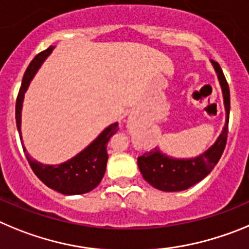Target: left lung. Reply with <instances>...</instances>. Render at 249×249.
<instances>
[{
	"label": "left lung",
	"mask_w": 249,
	"mask_h": 249,
	"mask_svg": "<svg viewBox=\"0 0 249 249\" xmlns=\"http://www.w3.org/2000/svg\"><path fill=\"white\" fill-rule=\"evenodd\" d=\"M225 100L226 125L217 141L207 151L194 159H172L166 156L158 147L145 152L138 158V165L142 178L155 189L166 192L183 191L195 183L200 182L213 170L223 154L227 142L228 118H230V87L222 69L217 62L212 60Z\"/></svg>",
	"instance_id": "8db88e82"
}]
</instances>
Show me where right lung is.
I'll return each mask as SVG.
<instances>
[{"mask_svg": "<svg viewBox=\"0 0 249 249\" xmlns=\"http://www.w3.org/2000/svg\"><path fill=\"white\" fill-rule=\"evenodd\" d=\"M53 47L51 46L43 52L38 53L30 63L22 79L17 100H16V124L18 129L19 138L21 135V111L23 103L24 93L30 86L31 80L35 77L36 71L43 63V60L51 54ZM118 131V123H114L110 126L103 130V133L91 142L89 146L80 151L78 155L71 158L59 165H43L33 160L23 146L26 158L32 167L37 178L51 189L63 195H80L87 194L95 189L102 181L108 162V145L111 135Z\"/></svg>", "mask_w": 249, "mask_h": 249, "instance_id": "right-lung-1", "label": "right lung"}]
</instances>
